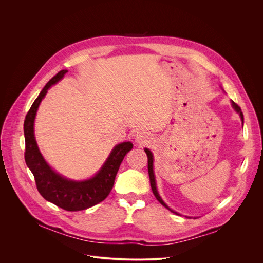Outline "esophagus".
Masks as SVG:
<instances>
[{
	"label": "esophagus",
	"mask_w": 263,
	"mask_h": 263,
	"mask_svg": "<svg viewBox=\"0 0 263 263\" xmlns=\"http://www.w3.org/2000/svg\"><path fill=\"white\" fill-rule=\"evenodd\" d=\"M135 141L141 145H144L151 141V136L146 132H137L135 135Z\"/></svg>",
	"instance_id": "esophagus-1"
}]
</instances>
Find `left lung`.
Masks as SVG:
<instances>
[{
  "instance_id": "8db88e82",
  "label": "left lung",
  "mask_w": 263,
  "mask_h": 263,
  "mask_svg": "<svg viewBox=\"0 0 263 263\" xmlns=\"http://www.w3.org/2000/svg\"><path fill=\"white\" fill-rule=\"evenodd\" d=\"M231 103H232L233 109L239 115V117H240V119H241V122H242V124H243V115H242L240 107H239L237 104H235L233 101H231ZM144 152L146 153V156H147V171H148V176H149V183H151V187H152V191H153V194H154L155 198H156V199L159 201V203H160L162 206H164L166 209H168V210L172 211L173 213L180 214V213L174 211L173 209H171V208L163 202V200L161 199V197L159 196L158 191H157V187H156V179H155V174H154V165H153V163H154V157H153V154H152V152L149 151V149L146 148V147L144 148ZM187 217H190V216H187ZM190 218H192V217H190Z\"/></svg>"
}]
</instances>
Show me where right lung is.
I'll return each mask as SVG.
<instances>
[{"label": "right lung", "instance_id": "obj_1", "mask_svg": "<svg viewBox=\"0 0 263 263\" xmlns=\"http://www.w3.org/2000/svg\"><path fill=\"white\" fill-rule=\"evenodd\" d=\"M67 69L60 70L43 88L36 98L25 119L24 134L26 142L25 160L32 172L40 194L49 202L66 211H80L90 208L104 201L114 187L116 176L126 154L133 147L131 141L117 144L108 158L91 178L76 181L56 173L45 160L34 135V121L36 112L52 85L59 82Z\"/></svg>", "mask_w": 263, "mask_h": 263}]
</instances>
